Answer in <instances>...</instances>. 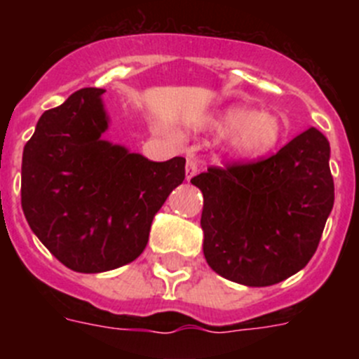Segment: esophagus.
<instances>
[{
	"label": "esophagus",
	"instance_id": "1",
	"mask_svg": "<svg viewBox=\"0 0 359 359\" xmlns=\"http://www.w3.org/2000/svg\"><path fill=\"white\" fill-rule=\"evenodd\" d=\"M187 180H190V177L194 176L196 172H198V163H196V160H192V158H187Z\"/></svg>",
	"mask_w": 359,
	"mask_h": 359
}]
</instances>
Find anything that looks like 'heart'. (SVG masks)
Masks as SVG:
<instances>
[{
  "label": "heart",
  "instance_id": "heart-1",
  "mask_svg": "<svg viewBox=\"0 0 359 359\" xmlns=\"http://www.w3.org/2000/svg\"><path fill=\"white\" fill-rule=\"evenodd\" d=\"M223 135H231V144L244 156H262L278 144L282 126L277 116L248 107H231L212 122Z\"/></svg>",
  "mask_w": 359,
  "mask_h": 359
}]
</instances>
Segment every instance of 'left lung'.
<instances>
[{"label":"left lung","mask_w":359,"mask_h":359,"mask_svg":"<svg viewBox=\"0 0 359 359\" xmlns=\"http://www.w3.org/2000/svg\"><path fill=\"white\" fill-rule=\"evenodd\" d=\"M329 152L309 128L271 156L210 165L190 180L203 192V252L215 273L273 286L311 261L334 205Z\"/></svg>","instance_id":"obj_1"}]
</instances>
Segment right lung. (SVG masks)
Wrapping results in <instances>:
<instances>
[{"label":"right lung","mask_w":359,"mask_h":359,"mask_svg":"<svg viewBox=\"0 0 359 359\" xmlns=\"http://www.w3.org/2000/svg\"><path fill=\"white\" fill-rule=\"evenodd\" d=\"M102 93L82 88L44 111L23 151L25 217L57 261L79 273L135 261L154 214L185 180V158L151 161L102 140Z\"/></svg>","instance_id":"right-lung-1"}]
</instances>
